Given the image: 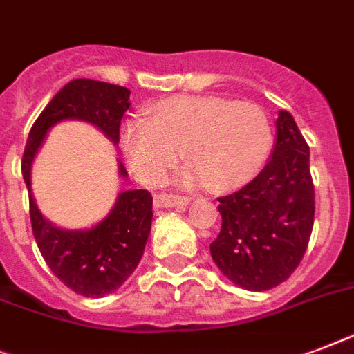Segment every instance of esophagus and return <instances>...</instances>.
I'll return each mask as SVG.
<instances>
[{
    "label": "esophagus",
    "instance_id": "1",
    "mask_svg": "<svg viewBox=\"0 0 354 354\" xmlns=\"http://www.w3.org/2000/svg\"><path fill=\"white\" fill-rule=\"evenodd\" d=\"M191 202L187 196H180V194H167V192H162V194H156L154 196V205L156 207H183Z\"/></svg>",
    "mask_w": 354,
    "mask_h": 354
}]
</instances>
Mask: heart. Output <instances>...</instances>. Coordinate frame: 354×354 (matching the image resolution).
I'll list each match as a JSON object with an SVG mask.
<instances>
[{"instance_id": "1", "label": "heart", "mask_w": 354, "mask_h": 354, "mask_svg": "<svg viewBox=\"0 0 354 354\" xmlns=\"http://www.w3.org/2000/svg\"><path fill=\"white\" fill-rule=\"evenodd\" d=\"M272 147L274 129L263 107L222 96L165 97L151 107V123L129 122L122 132L129 167L147 185L162 182L185 152L194 167L185 182L234 191L260 174Z\"/></svg>"}]
</instances>
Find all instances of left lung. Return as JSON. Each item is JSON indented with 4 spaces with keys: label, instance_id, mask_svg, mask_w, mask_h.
Segmentation results:
<instances>
[{
    "label": "left lung",
    "instance_id": "8db88e82",
    "mask_svg": "<svg viewBox=\"0 0 354 354\" xmlns=\"http://www.w3.org/2000/svg\"><path fill=\"white\" fill-rule=\"evenodd\" d=\"M222 229L211 257L232 283L267 291L291 277L315 223L309 145L295 118L280 111L271 160L240 191L218 198Z\"/></svg>",
    "mask_w": 354,
    "mask_h": 354
}]
</instances>
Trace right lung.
Segmentation results:
<instances>
[{"mask_svg": "<svg viewBox=\"0 0 354 354\" xmlns=\"http://www.w3.org/2000/svg\"><path fill=\"white\" fill-rule=\"evenodd\" d=\"M131 91L96 80H73L48 102L28 132L21 172L28 189L30 222L36 243L50 271L74 292L87 298L105 297L122 287L143 257L152 222L149 191H125L105 220L87 231H65L43 218L30 191V169L48 129L62 120H83L96 125L112 142H120V123L129 109ZM120 174L127 171L120 163Z\"/></svg>", "mask_w": 354, "mask_h": 354, "instance_id": "obj_1", "label": "right lung"}]
</instances>
